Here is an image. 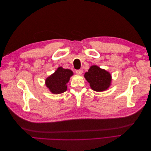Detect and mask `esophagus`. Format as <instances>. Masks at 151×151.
<instances>
[{"label":"esophagus","mask_w":151,"mask_h":151,"mask_svg":"<svg viewBox=\"0 0 151 151\" xmlns=\"http://www.w3.org/2000/svg\"><path fill=\"white\" fill-rule=\"evenodd\" d=\"M83 70H81V69L77 70H76V74H77V75H79V76L83 74Z\"/></svg>","instance_id":"obj_1"}]
</instances>
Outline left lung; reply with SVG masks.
<instances>
[{
	"instance_id": "1",
	"label": "left lung",
	"mask_w": 151,
	"mask_h": 151,
	"mask_svg": "<svg viewBox=\"0 0 151 151\" xmlns=\"http://www.w3.org/2000/svg\"><path fill=\"white\" fill-rule=\"evenodd\" d=\"M84 77L89 83L91 88L97 92L108 89L111 83V76L109 72L97 65L91 66L85 73Z\"/></svg>"
}]
</instances>
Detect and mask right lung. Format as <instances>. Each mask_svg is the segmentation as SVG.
Returning a JSON list of instances; mask_svg holds the SVG:
<instances>
[{
  "instance_id": "obj_1",
  "label": "right lung",
  "mask_w": 151,
  "mask_h": 151,
  "mask_svg": "<svg viewBox=\"0 0 151 151\" xmlns=\"http://www.w3.org/2000/svg\"><path fill=\"white\" fill-rule=\"evenodd\" d=\"M73 76V72L70 69H65L62 67H58L53 74L45 80V84L53 94H61L67 91V84Z\"/></svg>"
}]
</instances>
